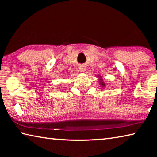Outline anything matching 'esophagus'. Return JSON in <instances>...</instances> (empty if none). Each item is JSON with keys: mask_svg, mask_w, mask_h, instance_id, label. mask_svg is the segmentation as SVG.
Masks as SVG:
<instances>
[{"mask_svg": "<svg viewBox=\"0 0 157 157\" xmlns=\"http://www.w3.org/2000/svg\"><path fill=\"white\" fill-rule=\"evenodd\" d=\"M79 71H80L81 72H84V71H86V68H85L84 66H82L79 67Z\"/></svg>", "mask_w": 157, "mask_h": 157, "instance_id": "obj_1", "label": "esophagus"}]
</instances>
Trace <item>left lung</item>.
I'll use <instances>...</instances> for the list:
<instances>
[{
  "instance_id": "1",
  "label": "left lung",
  "mask_w": 157,
  "mask_h": 157,
  "mask_svg": "<svg viewBox=\"0 0 157 157\" xmlns=\"http://www.w3.org/2000/svg\"><path fill=\"white\" fill-rule=\"evenodd\" d=\"M99 78H100V77H99ZM100 84L101 85H102V86H103V87H104V86H105V84L104 83V82H102V79H100Z\"/></svg>"
}]
</instances>
